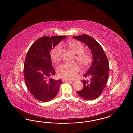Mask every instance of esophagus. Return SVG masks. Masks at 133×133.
Listing matches in <instances>:
<instances>
[{
    "mask_svg": "<svg viewBox=\"0 0 133 133\" xmlns=\"http://www.w3.org/2000/svg\"><path fill=\"white\" fill-rule=\"evenodd\" d=\"M62 81L63 82H70V83H73L72 81H71L70 80H68V79H62Z\"/></svg>",
    "mask_w": 133,
    "mask_h": 133,
    "instance_id": "esophagus-1",
    "label": "esophagus"
}]
</instances>
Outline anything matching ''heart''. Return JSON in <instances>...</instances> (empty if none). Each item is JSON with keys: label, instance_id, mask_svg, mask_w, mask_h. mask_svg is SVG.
<instances>
[{"label": "heart", "instance_id": "heart-1", "mask_svg": "<svg viewBox=\"0 0 133 133\" xmlns=\"http://www.w3.org/2000/svg\"><path fill=\"white\" fill-rule=\"evenodd\" d=\"M65 45L73 52L75 55V60H76L83 68H88L92 61L93 57L89 52L85 51V47L82 43L77 41H68ZM63 49L62 45L58 44L55 46L51 52V59L55 63L58 62L61 59ZM78 65L63 63L57 68V72L60 77L66 79H73L79 72Z\"/></svg>", "mask_w": 133, "mask_h": 133}]
</instances>
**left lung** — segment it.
<instances>
[{
    "label": "left lung",
    "instance_id": "8db88e82",
    "mask_svg": "<svg viewBox=\"0 0 133 133\" xmlns=\"http://www.w3.org/2000/svg\"><path fill=\"white\" fill-rule=\"evenodd\" d=\"M84 43L92 51L93 63L84 76L88 80H83L84 88L76 92L83 99L92 100L96 99L102 94L108 79L109 63L101 45L92 37L82 35L73 37Z\"/></svg>",
    "mask_w": 133,
    "mask_h": 133
}]
</instances>
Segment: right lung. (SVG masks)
<instances>
[{
    "mask_svg": "<svg viewBox=\"0 0 133 133\" xmlns=\"http://www.w3.org/2000/svg\"><path fill=\"white\" fill-rule=\"evenodd\" d=\"M66 36L42 37L31 45L25 57L24 76L26 87L37 100L48 102L58 93L61 79L50 76L55 74L52 65L50 52Z\"/></svg>",
    "mask_w": 133,
    "mask_h": 133,
    "instance_id": "obj_1",
    "label": "right lung"
}]
</instances>
